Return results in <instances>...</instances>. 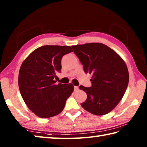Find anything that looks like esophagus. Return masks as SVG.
Returning a JSON list of instances; mask_svg holds the SVG:
<instances>
[{
	"label": "esophagus",
	"mask_w": 147,
	"mask_h": 147,
	"mask_svg": "<svg viewBox=\"0 0 147 147\" xmlns=\"http://www.w3.org/2000/svg\"><path fill=\"white\" fill-rule=\"evenodd\" d=\"M74 91L76 92V91H78V90H79V88H78V86H74Z\"/></svg>",
	"instance_id": "esophagus-1"
}]
</instances>
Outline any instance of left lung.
Here are the masks:
<instances>
[{"label":"left lung","mask_w":147,"mask_h":147,"mask_svg":"<svg viewBox=\"0 0 147 147\" xmlns=\"http://www.w3.org/2000/svg\"><path fill=\"white\" fill-rule=\"evenodd\" d=\"M71 47L85 73L93 75L90 80L92 86H80L87 95L81 105L95 115L109 113L121 101L128 85L129 73L125 62L103 43H89Z\"/></svg>","instance_id":"8db88e82"}]
</instances>
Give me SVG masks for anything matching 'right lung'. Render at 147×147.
<instances>
[{"instance_id":"add662e5","label":"right lung","mask_w":147,"mask_h":147,"mask_svg":"<svg viewBox=\"0 0 147 147\" xmlns=\"http://www.w3.org/2000/svg\"><path fill=\"white\" fill-rule=\"evenodd\" d=\"M73 52L69 46L44 45L36 49L21 64L19 88L24 102L34 114L49 118L63 111L74 90L71 83L56 84V73L61 70V59Z\"/></svg>"}]
</instances>
